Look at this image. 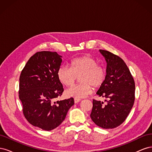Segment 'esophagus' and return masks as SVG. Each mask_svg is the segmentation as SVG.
<instances>
[{
	"instance_id": "obj_1",
	"label": "esophagus",
	"mask_w": 152,
	"mask_h": 152,
	"mask_svg": "<svg viewBox=\"0 0 152 152\" xmlns=\"http://www.w3.org/2000/svg\"><path fill=\"white\" fill-rule=\"evenodd\" d=\"M80 101H81V99H79V98H74V102H75V103H79V102H80Z\"/></svg>"
}]
</instances>
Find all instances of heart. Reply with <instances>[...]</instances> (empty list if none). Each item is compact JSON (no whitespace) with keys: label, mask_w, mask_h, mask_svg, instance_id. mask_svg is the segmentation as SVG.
I'll return each instance as SVG.
<instances>
[{"label":"heart","mask_w":152,"mask_h":152,"mask_svg":"<svg viewBox=\"0 0 152 152\" xmlns=\"http://www.w3.org/2000/svg\"><path fill=\"white\" fill-rule=\"evenodd\" d=\"M80 77L81 84L73 86L66 90L68 96L75 98H83L93 92V86L98 88L105 80L106 72L101 66L97 65L95 59L85 55L73 59L70 68L61 66L57 71V75L61 83L66 87L74 84L77 77Z\"/></svg>","instance_id":"b5f03b06"}]
</instances>
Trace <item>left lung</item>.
<instances>
[{
	"label": "left lung",
	"instance_id": "1",
	"mask_svg": "<svg viewBox=\"0 0 152 152\" xmlns=\"http://www.w3.org/2000/svg\"><path fill=\"white\" fill-rule=\"evenodd\" d=\"M99 51L107 62V75L96 94L108 100L104 105L93 99L90 117L98 126L113 129L122 124L130 113L135 99V83L122 58L108 50Z\"/></svg>",
	"mask_w": 152,
	"mask_h": 152
}]
</instances>
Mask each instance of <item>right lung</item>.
<instances>
[{"label": "right lung", "instance_id": "obj_1", "mask_svg": "<svg viewBox=\"0 0 152 152\" xmlns=\"http://www.w3.org/2000/svg\"><path fill=\"white\" fill-rule=\"evenodd\" d=\"M61 58L56 52L36 53L20 77L19 98L24 115L31 125L45 131L60 125L74 104L73 98L55 102L64 91L57 75Z\"/></svg>", "mask_w": 152, "mask_h": 152}]
</instances>
